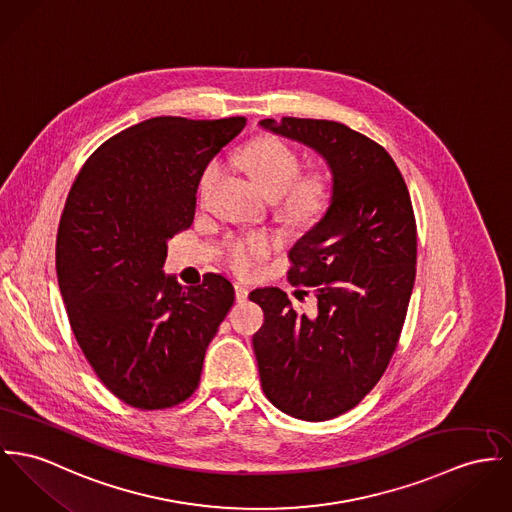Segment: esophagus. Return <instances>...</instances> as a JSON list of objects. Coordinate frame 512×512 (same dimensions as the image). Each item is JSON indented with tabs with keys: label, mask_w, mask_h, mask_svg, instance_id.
Returning a JSON list of instances; mask_svg holds the SVG:
<instances>
[{
	"label": "esophagus",
	"mask_w": 512,
	"mask_h": 512,
	"mask_svg": "<svg viewBox=\"0 0 512 512\" xmlns=\"http://www.w3.org/2000/svg\"><path fill=\"white\" fill-rule=\"evenodd\" d=\"M234 290H236V302L241 304V302H245V300H247L249 290H247L243 284H239V282H237V284H234Z\"/></svg>",
	"instance_id": "obj_1"
}]
</instances>
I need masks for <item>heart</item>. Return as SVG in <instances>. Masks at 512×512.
Segmentation results:
<instances>
[{
	"label": "heart",
	"mask_w": 512,
	"mask_h": 512,
	"mask_svg": "<svg viewBox=\"0 0 512 512\" xmlns=\"http://www.w3.org/2000/svg\"><path fill=\"white\" fill-rule=\"evenodd\" d=\"M241 161L255 177L269 198H282V212L294 222H312L319 218L331 198V183L325 175H302L298 154L276 138H259L249 142ZM220 177V161H210L198 177V198L206 200ZM276 237L267 232L232 237L226 245V255L232 269L239 275H249L273 249Z\"/></svg>",
	"instance_id": "b5f03b06"
}]
</instances>
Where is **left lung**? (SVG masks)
<instances>
[{
  "label": "left lung",
  "instance_id": "left-lung-1",
  "mask_svg": "<svg viewBox=\"0 0 512 512\" xmlns=\"http://www.w3.org/2000/svg\"><path fill=\"white\" fill-rule=\"evenodd\" d=\"M263 130L312 148L331 171L323 218L290 249L292 284L312 286L317 312H294L257 288L253 335L263 392L280 411L327 421L362 401L397 347L415 284L417 226L407 185L374 140L333 120L263 118Z\"/></svg>",
  "mask_w": 512,
  "mask_h": 512
}]
</instances>
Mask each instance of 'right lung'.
<instances>
[{
    "label": "right lung",
    "instance_id": "1",
    "mask_svg": "<svg viewBox=\"0 0 512 512\" xmlns=\"http://www.w3.org/2000/svg\"><path fill=\"white\" fill-rule=\"evenodd\" d=\"M243 126V117L148 118L99 146L66 200L60 294L91 368L132 407H173L197 390L234 304L226 276L181 286L163 265L167 241L193 224L202 169Z\"/></svg>",
    "mask_w": 512,
    "mask_h": 512
}]
</instances>
